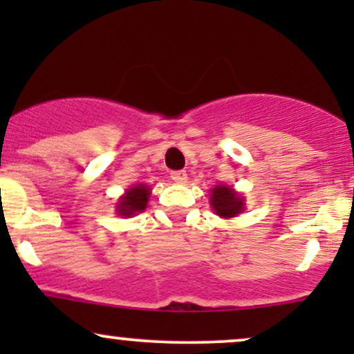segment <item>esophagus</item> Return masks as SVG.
Segmentation results:
<instances>
[{
    "label": "esophagus",
    "instance_id": "esophagus-1",
    "mask_svg": "<svg viewBox=\"0 0 354 354\" xmlns=\"http://www.w3.org/2000/svg\"><path fill=\"white\" fill-rule=\"evenodd\" d=\"M171 180L174 183H186V180H188V174H186V171H183V169H178V171L171 173Z\"/></svg>",
    "mask_w": 354,
    "mask_h": 354
}]
</instances>
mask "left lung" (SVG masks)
Returning a JSON list of instances; mask_svg holds the SVG:
<instances>
[{"instance_id":"1","label":"left lung","mask_w":354,"mask_h":354,"mask_svg":"<svg viewBox=\"0 0 354 354\" xmlns=\"http://www.w3.org/2000/svg\"><path fill=\"white\" fill-rule=\"evenodd\" d=\"M209 205L218 216L234 218L245 209V198L239 196L236 191L230 186L218 185L211 189Z\"/></svg>"}]
</instances>
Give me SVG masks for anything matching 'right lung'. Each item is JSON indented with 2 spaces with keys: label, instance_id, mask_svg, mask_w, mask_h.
<instances>
[{
  "label": "right lung",
  "instance_id": "obj_1",
  "mask_svg": "<svg viewBox=\"0 0 354 354\" xmlns=\"http://www.w3.org/2000/svg\"><path fill=\"white\" fill-rule=\"evenodd\" d=\"M149 194H151V188H148L146 185H136L131 186L129 189H126V193L120 198L116 209L120 216H133V214L141 213L148 206Z\"/></svg>",
  "mask_w": 354,
  "mask_h": 354
}]
</instances>
